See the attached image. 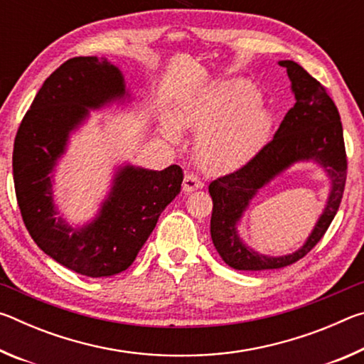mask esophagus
I'll return each mask as SVG.
<instances>
[{
	"instance_id": "obj_1",
	"label": "esophagus",
	"mask_w": 364,
	"mask_h": 364,
	"mask_svg": "<svg viewBox=\"0 0 364 364\" xmlns=\"http://www.w3.org/2000/svg\"><path fill=\"white\" fill-rule=\"evenodd\" d=\"M204 188V183H202L199 178L193 173H188L183 180V191L184 193H193V191Z\"/></svg>"
}]
</instances>
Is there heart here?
Instances as JSON below:
<instances>
[{
    "mask_svg": "<svg viewBox=\"0 0 364 364\" xmlns=\"http://www.w3.org/2000/svg\"><path fill=\"white\" fill-rule=\"evenodd\" d=\"M273 114L254 85L228 80L205 93L189 97L160 123L168 143H180L181 128L197 132L194 154L208 173H230L249 164L268 143Z\"/></svg>",
    "mask_w": 364,
    "mask_h": 364,
    "instance_id": "obj_1",
    "label": "heart"
}]
</instances>
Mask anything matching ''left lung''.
Returning <instances> with one entry per match:
<instances>
[{
  "label": "left lung",
  "instance_id": "obj_1",
  "mask_svg": "<svg viewBox=\"0 0 364 364\" xmlns=\"http://www.w3.org/2000/svg\"><path fill=\"white\" fill-rule=\"evenodd\" d=\"M291 80L294 107L286 114L274 138L231 175L208 186L213 200L210 234L215 249L226 264L241 271L276 269L304 258L324 236L341 205L347 156L341 115L324 86L294 60H279ZM297 163H313L330 180V194L322 215L306 242L292 255L267 256L243 242L238 225L259 189Z\"/></svg>",
  "mask_w": 364,
  "mask_h": 364
}]
</instances>
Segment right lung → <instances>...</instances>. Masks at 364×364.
<instances>
[{
  "label": "right lung",
  "instance_id": "obj_1",
  "mask_svg": "<svg viewBox=\"0 0 364 364\" xmlns=\"http://www.w3.org/2000/svg\"><path fill=\"white\" fill-rule=\"evenodd\" d=\"M133 101L125 77L107 58H73L43 83L17 132L12 175L17 204L35 244L53 260L90 278L125 271L157 225L160 213L180 194L183 170L162 171L122 164L97 213L70 225L54 200V173L70 136L90 110Z\"/></svg>",
  "mask_w": 364,
  "mask_h": 364
}]
</instances>
